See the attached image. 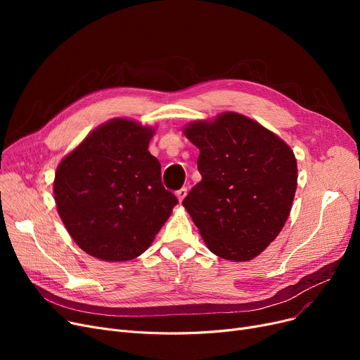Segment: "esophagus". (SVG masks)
I'll return each instance as SVG.
<instances>
[{
	"label": "esophagus",
	"instance_id": "obj_1",
	"mask_svg": "<svg viewBox=\"0 0 360 360\" xmlns=\"http://www.w3.org/2000/svg\"><path fill=\"white\" fill-rule=\"evenodd\" d=\"M186 194H188V190H186V186H182V188H181V190H178V191H176V197H178L179 202H182V201H184V198L186 197Z\"/></svg>",
	"mask_w": 360,
	"mask_h": 360
}]
</instances>
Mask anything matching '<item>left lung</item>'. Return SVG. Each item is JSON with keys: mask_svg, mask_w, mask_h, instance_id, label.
I'll return each instance as SVG.
<instances>
[{"mask_svg": "<svg viewBox=\"0 0 360 360\" xmlns=\"http://www.w3.org/2000/svg\"><path fill=\"white\" fill-rule=\"evenodd\" d=\"M185 136L200 148L201 182L182 201L209 250L248 261L285 226L297 185L290 147L258 122L226 112L194 122Z\"/></svg>", "mask_w": 360, "mask_h": 360, "instance_id": "obj_1", "label": "left lung"}]
</instances>
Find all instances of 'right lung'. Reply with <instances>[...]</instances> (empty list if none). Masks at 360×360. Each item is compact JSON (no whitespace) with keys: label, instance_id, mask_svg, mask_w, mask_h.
<instances>
[{"label":"right lung","instance_id":"add662e5","mask_svg":"<svg viewBox=\"0 0 360 360\" xmlns=\"http://www.w3.org/2000/svg\"><path fill=\"white\" fill-rule=\"evenodd\" d=\"M153 129L113 120L64 158L53 195L74 242L103 261H128L153 242L178 198L162 184L148 153Z\"/></svg>","mask_w":360,"mask_h":360}]
</instances>
